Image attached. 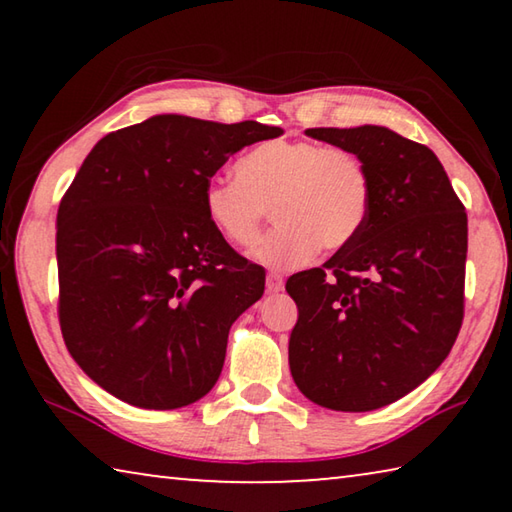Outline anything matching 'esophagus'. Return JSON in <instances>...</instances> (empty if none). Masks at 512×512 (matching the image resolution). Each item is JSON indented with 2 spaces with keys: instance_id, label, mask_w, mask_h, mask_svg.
<instances>
[{
  "instance_id": "esophagus-1",
  "label": "esophagus",
  "mask_w": 512,
  "mask_h": 512,
  "mask_svg": "<svg viewBox=\"0 0 512 512\" xmlns=\"http://www.w3.org/2000/svg\"><path fill=\"white\" fill-rule=\"evenodd\" d=\"M284 289V280H282V275L280 273H268L266 275V291L268 293H277V291H282Z\"/></svg>"
}]
</instances>
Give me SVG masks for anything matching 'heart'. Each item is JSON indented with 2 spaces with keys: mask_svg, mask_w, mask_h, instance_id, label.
<instances>
[{
  "mask_svg": "<svg viewBox=\"0 0 512 512\" xmlns=\"http://www.w3.org/2000/svg\"><path fill=\"white\" fill-rule=\"evenodd\" d=\"M372 183L357 153L316 142H264L237 160V178L205 185L212 228L235 248H253L271 216L280 225L257 250L268 266L309 262L316 250H341L366 228Z\"/></svg>",
  "mask_w": 512,
  "mask_h": 512,
  "instance_id": "obj_1",
  "label": "heart"
}]
</instances>
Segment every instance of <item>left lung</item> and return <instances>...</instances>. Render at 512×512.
I'll return each mask as SVG.
<instances>
[{
  "mask_svg": "<svg viewBox=\"0 0 512 512\" xmlns=\"http://www.w3.org/2000/svg\"><path fill=\"white\" fill-rule=\"evenodd\" d=\"M307 135L359 155L372 205L350 246L287 280L291 375L325 409H381L420 386L461 332L467 212L424 144L381 126Z\"/></svg>",
  "mask_w": 512,
  "mask_h": 512,
  "instance_id": "obj_1",
  "label": "left lung"
}]
</instances>
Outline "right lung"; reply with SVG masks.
Masks as SVG:
<instances>
[{"label":"right lung","instance_id":"right-lung-1","mask_svg":"<svg viewBox=\"0 0 512 512\" xmlns=\"http://www.w3.org/2000/svg\"><path fill=\"white\" fill-rule=\"evenodd\" d=\"M280 135L259 121L158 115L83 160L58 207V320L110 395L169 411L212 391L266 273L212 228L203 192L232 153Z\"/></svg>","mask_w":512,"mask_h":512}]
</instances>
